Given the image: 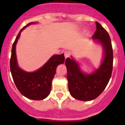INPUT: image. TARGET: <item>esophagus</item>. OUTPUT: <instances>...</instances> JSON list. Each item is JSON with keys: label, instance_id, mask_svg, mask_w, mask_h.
Masks as SVG:
<instances>
[{"label": "esophagus", "instance_id": "obj_1", "mask_svg": "<svg viewBox=\"0 0 125 125\" xmlns=\"http://www.w3.org/2000/svg\"><path fill=\"white\" fill-rule=\"evenodd\" d=\"M71 55V52L69 51H65L64 52V56L65 58H67V57H69Z\"/></svg>", "mask_w": 125, "mask_h": 125}]
</instances>
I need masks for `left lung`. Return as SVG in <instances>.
<instances>
[{
	"label": "left lung",
	"mask_w": 125,
	"mask_h": 125,
	"mask_svg": "<svg viewBox=\"0 0 125 125\" xmlns=\"http://www.w3.org/2000/svg\"><path fill=\"white\" fill-rule=\"evenodd\" d=\"M96 31L93 38L99 41L104 52L100 68L92 74H85L73 59L68 57L65 61L69 93L75 99L81 101H90L99 96L106 87L112 74L113 52L110 35L100 23L96 22Z\"/></svg>",
	"instance_id": "8db88e82"
}]
</instances>
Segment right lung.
<instances>
[{
  "instance_id": "right-lung-1",
  "label": "right lung",
  "mask_w": 125,
  "mask_h": 125,
  "mask_svg": "<svg viewBox=\"0 0 125 125\" xmlns=\"http://www.w3.org/2000/svg\"><path fill=\"white\" fill-rule=\"evenodd\" d=\"M34 23L25 25L17 34L12 47L10 69L14 83L22 95L31 100H41L50 93L52 80L56 74L57 66L64 63L65 58L64 54L54 55L36 72H25L19 68L15 55V45L21 32L25 27Z\"/></svg>"
}]
</instances>
